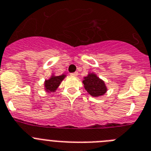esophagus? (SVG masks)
<instances>
[{
  "label": "esophagus",
  "instance_id": "1",
  "mask_svg": "<svg viewBox=\"0 0 151 151\" xmlns=\"http://www.w3.org/2000/svg\"><path fill=\"white\" fill-rule=\"evenodd\" d=\"M78 75V72H74V73H70V76H71V77H77Z\"/></svg>",
  "mask_w": 151,
  "mask_h": 151
}]
</instances>
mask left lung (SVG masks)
<instances>
[{"label": "left lung", "instance_id": "8db88e82", "mask_svg": "<svg viewBox=\"0 0 151 151\" xmlns=\"http://www.w3.org/2000/svg\"><path fill=\"white\" fill-rule=\"evenodd\" d=\"M83 83L86 91L93 97L102 96L107 91L104 81L93 73H88L87 77L83 78Z\"/></svg>", "mask_w": 151, "mask_h": 151}]
</instances>
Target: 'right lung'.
Segmentation results:
<instances>
[{"instance_id":"add662e5","label":"right lung","mask_w":151,"mask_h":151,"mask_svg":"<svg viewBox=\"0 0 151 151\" xmlns=\"http://www.w3.org/2000/svg\"><path fill=\"white\" fill-rule=\"evenodd\" d=\"M65 77L66 75H64V74H62L60 76H54L53 74L50 78V79L46 80L44 82L45 91H47V92H54L58 89L60 82L64 80Z\"/></svg>"}]
</instances>
